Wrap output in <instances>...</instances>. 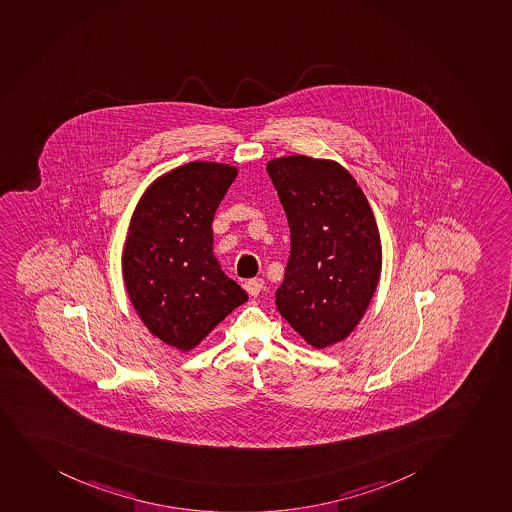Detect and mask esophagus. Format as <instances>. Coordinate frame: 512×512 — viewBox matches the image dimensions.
Returning <instances> with one entry per match:
<instances>
[{
    "label": "esophagus",
    "mask_w": 512,
    "mask_h": 512,
    "mask_svg": "<svg viewBox=\"0 0 512 512\" xmlns=\"http://www.w3.org/2000/svg\"><path fill=\"white\" fill-rule=\"evenodd\" d=\"M264 281L261 278H256V280H249L244 283V288L248 291L251 296H258L261 291H263Z\"/></svg>",
    "instance_id": "esophagus-1"
}]
</instances>
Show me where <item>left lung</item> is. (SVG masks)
I'll return each mask as SVG.
<instances>
[{
    "label": "left lung",
    "instance_id": "left-lung-1",
    "mask_svg": "<svg viewBox=\"0 0 512 512\" xmlns=\"http://www.w3.org/2000/svg\"><path fill=\"white\" fill-rule=\"evenodd\" d=\"M290 226L276 308L315 349L347 339L381 276V241L366 195L334 160L305 155L266 165Z\"/></svg>",
    "mask_w": 512,
    "mask_h": 512
}]
</instances>
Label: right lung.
Returning a JSON list of instances; mask_svg holds the SVG:
<instances>
[{"instance_id": "1", "label": "right lung", "mask_w": 512, "mask_h": 512, "mask_svg": "<svg viewBox=\"0 0 512 512\" xmlns=\"http://www.w3.org/2000/svg\"><path fill=\"white\" fill-rule=\"evenodd\" d=\"M236 177L231 165L187 163L156 178L131 217L124 285L146 329L183 352L248 302L212 253V219Z\"/></svg>"}]
</instances>
